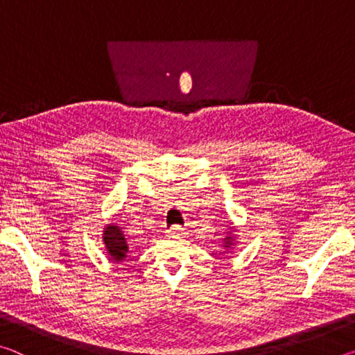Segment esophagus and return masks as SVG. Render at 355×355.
I'll use <instances>...</instances> for the list:
<instances>
[{"label": "esophagus", "instance_id": "1", "mask_svg": "<svg viewBox=\"0 0 355 355\" xmlns=\"http://www.w3.org/2000/svg\"><path fill=\"white\" fill-rule=\"evenodd\" d=\"M183 232H184V228L180 225H172L169 230H167V233H169L171 236H180V235H183Z\"/></svg>", "mask_w": 355, "mask_h": 355}]
</instances>
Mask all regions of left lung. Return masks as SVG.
Segmentation results:
<instances>
[{"label": "left lung", "mask_w": 355, "mask_h": 355, "mask_svg": "<svg viewBox=\"0 0 355 355\" xmlns=\"http://www.w3.org/2000/svg\"><path fill=\"white\" fill-rule=\"evenodd\" d=\"M224 243H225V248H230V245L233 244V236L232 235H227L224 238Z\"/></svg>", "instance_id": "8db88e82"}]
</instances>
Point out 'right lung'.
Instances as JSON below:
<instances>
[{"label":"right lung","mask_w":355,"mask_h":355,"mask_svg":"<svg viewBox=\"0 0 355 355\" xmlns=\"http://www.w3.org/2000/svg\"><path fill=\"white\" fill-rule=\"evenodd\" d=\"M103 241L106 245L107 254L111 255L112 260L122 261L125 257H127L128 252V244L127 239H125L122 230L117 225H107L103 233Z\"/></svg>","instance_id":"add662e5"}]
</instances>
